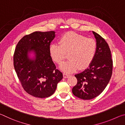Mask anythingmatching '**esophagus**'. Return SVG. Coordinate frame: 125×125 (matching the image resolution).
Instances as JSON below:
<instances>
[{"label":"esophagus","mask_w":125,"mask_h":125,"mask_svg":"<svg viewBox=\"0 0 125 125\" xmlns=\"http://www.w3.org/2000/svg\"><path fill=\"white\" fill-rule=\"evenodd\" d=\"M69 74H67V73H63V77H64V78H68L69 77Z\"/></svg>","instance_id":"esophagus-1"}]
</instances>
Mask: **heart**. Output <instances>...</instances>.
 Here are the masks:
<instances>
[{
    "mask_svg": "<svg viewBox=\"0 0 125 125\" xmlns=\"http://www.w3.org/2000/svg\"><path fill=\"white\" fill-rule=\"evenodd\" d=\"M58 44L51 45L50 54L55 63L60 64L66 57V53H68L69 60L60 65V69L65 73L73 72L79 67L80 69L86 68L95 56L96 41L77 33H65L59 39Z\"/></svg>",
    "mask_w": 125,
    "mask_h": 125,
    "instance_id": "1",
    "label": "heart"
}]
</instances>
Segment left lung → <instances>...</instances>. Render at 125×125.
<instances>
[{
    "mask_svg": "<svg viewBox=\"0 0 125 125\" xmlns=\"http://www.w3.org/2000/svg\"><path fill=\"white\" fill-rule=\"evenodd\" d=\"M96 39L97 50L91 64L82 72L77 74V84L72 89L75 96L90 100L102 93L110 80L113 60L108 44L103 38L93 31Z\"/></svg>",
    "mask_w": 125,
    "mask_h": 125,
    "instance_id": "obj_1",
    "label": "left lung"
}]
</instances>
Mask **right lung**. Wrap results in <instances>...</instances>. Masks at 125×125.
<instances>
[{
  "label": "right lung",
  "mask_w": 125,
  "mask_h": 125,
  "mask_svg": "<svg viewBox=\"0 0 125 125\" xmlns=\"http://www.w3.org/2000/svg\"><path fill=\"white\" fill-rule=\"evenodd\" d=\"M54 31H36L23 37L17 44L14 66L24 89L31 95L44 98L51 96L63 78L51 57V42ZM34 56L30 57V54Z\"/></svg>",
  "instance_id": "1"
}]
</instances>
